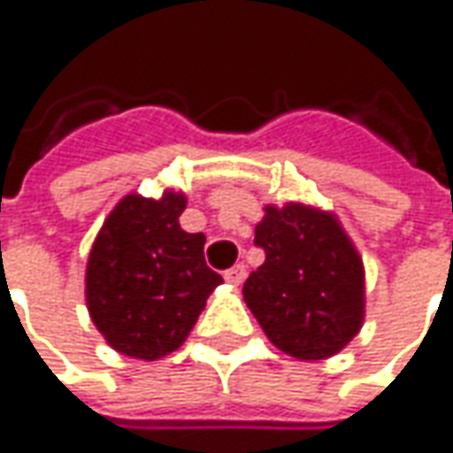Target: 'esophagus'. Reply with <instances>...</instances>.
Masks as SVG:
<instances>
[{
    "label": "esophagus",
    "mask_w": 453,
    "mask_h": 453,
    "mask_svg": "<svg viewBox=\"0 0 453 453\" xmlns=\"http://www.w3.org/2000/svg\"><path fill=\"white\" fill-rule=\"evenodd\" d=\"M224 278H226V283L239 285L247 278V267H244V265H234V267H229V270L224 273Z\"/></svg>",
    "instance_id": "34e87169"
}]
</instances>
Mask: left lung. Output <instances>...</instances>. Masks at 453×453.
Returning <instances> with one entry per match:
<instances>
[{"instance_id":"left-lung-1","label":"left lung","mask_w":453,"mask_h":453,"mask_svg":"<svg viewBox=\"0 0 453 453\" xmlns=\"http://www.w3.org/2000/svg\"><path fill=\"white\" fill-rule=\"evenodd\" d=\"M255 244L265 262L242 293L267 339L296 359L344 349L365 319V270L339 221L301 203L267 206Z\"/></svg>"}]
</instances>
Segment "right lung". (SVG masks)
Returning <instances> with one entry per match:
<instances>
[{
	"label": "right lung",
	"mask_w": 453,
	"mask_h": 453,
	"mask_svg": "<svg viewBox=\"0 0 453 453\" xmlns=\"http://www.w3.org/2000/svg\"><path fill=\"white\" fill-rule=\"evenodd\" d=\"M183 193L127 196L104 221L86 265V305L109 347L134 359L178 349L221 275L203 234L180 229Z\"/></svg>",
	"instance_id": "obj_1"
}]
</instances>
